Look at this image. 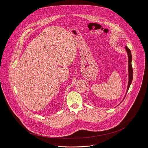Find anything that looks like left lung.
<instances>
[{
  "label": "left lung",
  "instance_id": "1",
  "mask_svg": "<svg viewBox=\"0 0 148 148\" xmlns=\"http://www.w3.org/2000/svg\"><path fill=\"white\" fill-rule=\"evenodd\" d=\"M125 49L127 51V55H128V72H129V81H128V84H127V92H126V94H127V92L129 90V88L130 87V85L132 82L133 72V68H132V57L131 51L127 46L125 47ZM126 94H125V95H126Z\"/></svg>",
  "mask_w": 148,
  "mask_h": 148
}]
</instances>
